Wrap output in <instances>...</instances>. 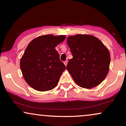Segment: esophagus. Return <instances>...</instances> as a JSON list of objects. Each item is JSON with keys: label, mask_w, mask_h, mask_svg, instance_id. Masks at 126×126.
I'll return each mask as SVG.
<instances>
[{"label": "esophagus", "mask_w": 126, "mask_h": 126, "mask_svg": "<svg viewBox=\"0 0 126 126\" xmlns=\"http://www.w3.org/2000/svg\"><path fill=\"white\" fill-rule=\"evenodd\" d=\"M64 64L65 66H66V65H67V61L64 62Z\"/></svg>", "instance_id": "34e87169"}]
</instances>
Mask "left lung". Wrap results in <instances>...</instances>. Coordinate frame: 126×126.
<instances>
[{
  "instance_id": "1",
  "label": "left lung",
  "mask_w": 126,
  "mask_h": 126,
  "mask_svg": "<svg viewBox=\"0 0 126 126\" xmlns=\"http://www.w3.org/2000/svg\"><path fill=\"white\" fill-rule=\"evenodd\" d=\"M67 43L73 58L66 68L76 84L87 89L99 85L109 70L108 48L99 39L88 34L69 36Z\"/></svg>"
}]
</instances>
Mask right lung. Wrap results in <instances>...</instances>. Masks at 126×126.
<instances>
[{"label":"right lung","mask_w":126,"mask_h":126,"mask_svg":"<svg viewBox=\"0 0 126 126\" xmlns=\"http://www.w3.org/2000/svg\"><path fill=\"white\" fill-rule=\"evenodd\" d=\"M66 38L65 35L39 36L29 43L20 61L26 82L33 89L47 91L58 83L66 66L60 61L55 47Z\"/></svg>","instance_id":"add662e5"}]
</instances>
